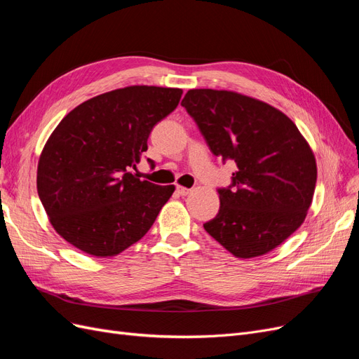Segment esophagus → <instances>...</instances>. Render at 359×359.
Returning <instances> with one entry per match:
<instances>
[{
    "mask_svg": "<svg viewBox=\"0 0 359 359\" xmlns=\"http://www.w3.org/2000/svg\"><path fill=\"white\" fill-rule=\"evenodd\" d=\"M176 191H177V194H179V195H182V196H184V195H188V194L191 192V189H188V188H184V187H180V184H179V187L176 188Z\"/></svg>",
    "mask_w": 359,
    "mask_h": 359,
    "instance_id": "esophagus-1",
    "label": "esophagus"
}]
</instances>
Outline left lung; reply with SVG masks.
<instances>
[{
    "label": "left lung",
    "instance_id": "left-lung-1",
    "mask_svg": "<svg viewBox=\"0 0 359 359\" xmlns=\"http://www.w3.org/2000/svg\"><path fill=\"white\" fill-rule=\"evenodd\" d=\"M212 154L237 171L217 189L221 207L204 229L237 258L269 253L304 222L316 159L285 113L233 90L191 89L182 100Z\"/></svg>",
    "mask_w": 359,
    "mask_h": 359
}]
</instances>
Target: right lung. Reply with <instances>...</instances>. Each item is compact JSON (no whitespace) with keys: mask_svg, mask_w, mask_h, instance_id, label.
<instances>
[{"mask_svg":"<svg viewBox=\"0 0 359 359\" xmlns=\"http://www.w3.org/2000/svg\"><path fill=\"white\" fill-rule=\"evenodd\" d=\"M182 94L179 88L146 85L114 89L82 102L56 126L39 159L37 191L65 241L107 258L154 225L175 184L159 187L133 170L150 131L177 107Z\"/></svg>","mask_w":359,"mask_h":359,"instance_id":"right-lung-1","label":"right lung"}]
</instances>
